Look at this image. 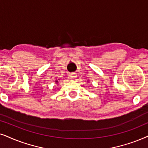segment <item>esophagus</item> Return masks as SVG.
Returning <instances> with one entry per match:
<instances>
[{"mask_svg":"<svg viewBox=\"0 0 148 148\" xmlns=\"http://www.w3.org/2000/svg\"><path fill=\"white\" fill-rule=\"evenodd\" d=\"M76 77V76L75 73H70V74H68V78L70 80H74Z\"/></svg>","mask_w":148,"mask_h":148,"instance_id":"1","label":"esophagus"}]
</instances>
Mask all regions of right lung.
<instances>
[{
  "label": "right lung",
  "mask_w": 148,
  "mask_h": 148,
  "mask_svg": "<svg viewBox=\"0 0 148 148\" xmlns=\"http://www.w3.org/2000/svg\"><path fill=\"white\" fill-rule=\"evenodd\" d=\"M56 83H58V80H56Z\"/></svg>",
  "instance_id": "obj_1"
}]
</instances>
